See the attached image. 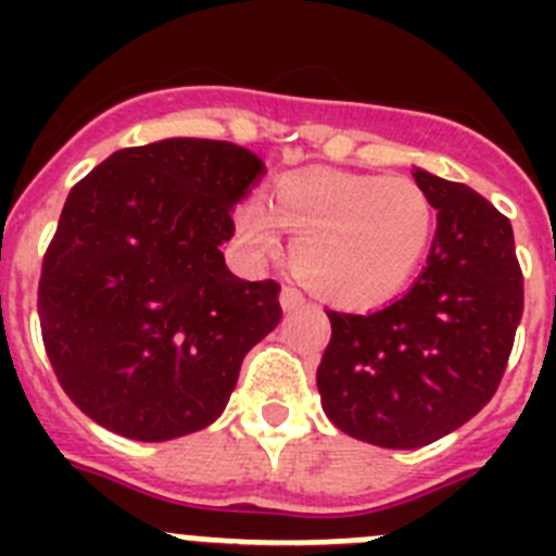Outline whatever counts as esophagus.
<instances>
[{
    "mask_svg": "<svg viewBox=\"0 0 556 556\" xmlns=\"http://www.w3.org/2000/svg\"><path fill=\"white\" fill-rule=\"evenodd\" d=\"M298 306H303L301 289L283 287L281 289V308H283V312H294V308H298Z\"/></svg>",
    "mask_w": 556,
    "mask_h": 556,
    "instance_id": "34e87169",
    "label": "esophagus"
}]
</instances>
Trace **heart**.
Instances as JSON below:
<instances>
[{"label":"heart","instance_id":"heart-1","mask_svg":"<svg viewBox=\"0 0 556 556\" xmlns=\"http://www.w3.org/2000/svg\"><path fill=\"white\" fill-rule=\"evenodd\" d=\"M434 225V203L412 178L333 169L289 172L269 208L248 200L236 211V233L253 258L281 253L283 228L294 236V275L345 308L392 301L424 264Z\"/></svg>","mask_w":556,"mask_h":556}]
</instances>
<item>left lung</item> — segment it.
I'll return each mask as SVG.
<instances>
[{
    "label": "left lung",
    "mask_w": 556,
    "mask_h": 556,
    "mask_svg": "<svg viewBox=\"0 0 556 556\" xmlns=\"http://www.w3.org/2000/svg\"><path fill=\"white\" fill-rule=\"evenodd\" d=\"M437 208L424 273L370 314L328 312L323 412L362 443L409 451L451 434L493 397L523 314L509 219L465 184L412 166Z\"/></svg>",
    "instance_id": "left-lung-1"
}]
</instances>
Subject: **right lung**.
Wrapping results in <instances>:
<instances>
[{
    "instance_id": "1",
    "label": "right lung",
    "mask_w": 556,
    "mask_h": 556,
    "mask_svg": "<svg viewBox=\"0 0 556 556\" xmlns=\"http://www.w3.org/2000/svg\"><path fill=\"white\" fill-rule=\"evenodd\" d=\"M264 172L248 147L178 136L113 152L68 191L38 317L94 424L164 443L223 415L242 358L281 323V287L236 278L219 250Z\"/></svg>"
}]
</instances>
